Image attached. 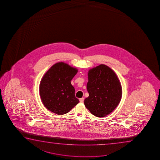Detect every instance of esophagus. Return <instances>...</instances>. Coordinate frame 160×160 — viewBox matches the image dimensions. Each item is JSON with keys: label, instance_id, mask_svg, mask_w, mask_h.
Listing matches in <instances>:
<instances>
[{"label": "esophagus", "instance_id": "1", "mask_svg": "<svg viewBox=\"0 0 160 160\" xmlns=\"http://www.w3.org/2000/svg\"><path fill=\"white\" fill-rule=\"evenodd\" d=\"M79 101L80 103H83V101H84V98H81L79 99Z\"/></svg>", "mask_w": 160, "mask_h": 160}]
</instances>
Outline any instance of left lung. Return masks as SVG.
I'll return each mask as SVG.
<instances>
[{"label":"left lung","mask_w":160,"mask_h":160,"mask_svg":"<svg viewBox=\"0 0 160 160\" xmlns=\"http://www.w3.org/2000/svg\"><path fill=\"white\" fill-rule=\"evenodd\" d=\"M88 79L89 96L85 99L84 104L94 116L105 117L120 102L122 94L120 81L114 70L103 64L90 69Z\"/></svg>","instance_id":"1"}]
</instances>
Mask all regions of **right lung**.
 <instances>
[{
	"label": "right lung",
	"instance_id": "add662e5",
	"mask_svg": "<svg viewBox=\"0 0 160 160\" xmlns=\"http://www.w3.org/2000/svg\"><path fill=\"white\" fill-rule=\"evenodd\" d=\"M78 72L77 68L60 62L54 64L45 73L40 82L39 94L47 109L62 115L79 103L70 82Z\"/></svg>",
	"mask_w": 160,
	"mask_h": 160
}]
</instances>
